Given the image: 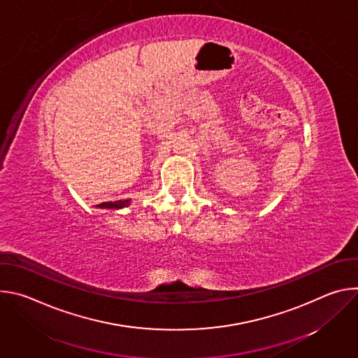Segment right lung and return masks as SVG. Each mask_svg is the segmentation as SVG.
Masks as SVG:
<instances>
[{"label":"right lung","mask_w":358,"mask_h":358,"mask_svg":"<svg viewBox=\"0 0 358 358\" xmlns=\"http://www.w3.org/2000/svg\"><path fill=\"white\" fill-rule=\"evenodd\" d=\"M129 199H119V201H115V202H112V201H109V202H101V203H99V208H123V207H126V206H129Z\"/></svg>","instance_id":"1"}]
</instances>
